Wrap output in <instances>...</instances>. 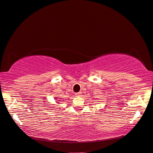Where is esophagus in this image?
Instances as JSON below:
<instances>
[{
    "label": "esophagus",
    "instance_id": "esophagus-1",
    "mask_svg": "<svg viewBox=\"0 0 153 153\" xmlns=\"http://www.w3.org/2000/svg\"><path fill=\"white\" fill-rule=\"evenodd\" d=\"M81 92L76 93V96H81Z\"/></svg>",
    "mask_w": 153,
    "mask_h": 153
}]
</instances>
